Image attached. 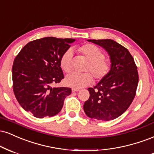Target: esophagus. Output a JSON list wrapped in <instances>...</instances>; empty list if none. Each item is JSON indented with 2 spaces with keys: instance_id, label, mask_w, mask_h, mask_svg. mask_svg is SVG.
Segmentation results:
<instances>
[{
  "instance_id": "34e87169",
  "label": "esophagus",
  "mask_w": 154,
  "mask_h": 154,
  "mask_svg": "<svg viewBox=\"0 0 154 154\" xmlns=\"http://www.w3.org/2000/svg\"><path fill=\"white\" fill-rule=\"evenodd\" d=\"M80 91L79 88H72V91L73 92H75V91Z\"/></svg>"
}]
</instances>
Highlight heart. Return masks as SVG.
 <instances>
[{
    "label": "heart",
    "instance_id": "b5f03b06",
    "mask_svg": "<svg viewBox=\"0 0 154 154\" xmlns=\"http://www.w3.org/2000/svg\"><path fill=\"white\" fill-rule=\"evenodd\" d=\"M78 51L88 60L85 70L91 72L96 80H102L109 73L111 63L109 60L105 58V53L98 47L88 43L79 47ZM72 57L73 53L70 49L61 56L60 67L66 73H69L72 70ZM65 81L68 86L79 88L91 84L93 81V76L89 72L72 73L67 75Z\"/></svg>",
    "mask_w": 154,
    "mask_h": 154
}]
</instances>
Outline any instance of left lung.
Listing matches in <instances>:
<instances>
[{
    "mask_svg": "<svg viewBox=\"0 0 154 154\" xmlns=\"http://www.w3.org/2000/svg\"><path fill=\"white\" fill-rule=\"evenodd\" d=\"M102 46L111 60V70L94 88L84 104L88 117L109 121L120 117L128 109L136 94L138 73L133 56L128 49L112 39H88Z\"/></svg>",
    "mask_w": 154,
    "mask_h": 154,
    "instance_id": "left-lung-1",
    "label": "left lung"
}]
</instances>
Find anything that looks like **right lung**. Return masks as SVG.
I'll use <instances>...</instances> for the list:
<instances>
[{
	"mask_svg": "<svg viewBox=\"0 0 154 154\" xmlns=\"http://www.w3.org/2000/svg\"><path fill=\"white\" fill-rule=\"evenodd\" d=\"M74 39L44 37L31 41L16 56L12 67L13 90L18 102L37 118L60 112L71 88H52L64 79L60 57Z\"/></svg>",
	"mask_w": 154,
	"mask_h": 154,
	"instance_id": "obj_1",
	"label": "right lung"
}]
</instances>
